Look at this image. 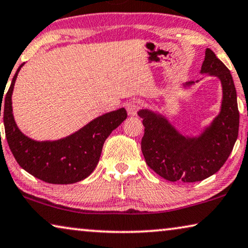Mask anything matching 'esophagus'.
I'll use <instances>...</instances> for the list:
<instances>
[{
	"label": "esophagus",
	"instance_id": "34e87169",
	"mask_svg": "<svg viewBox=\"0 0 248 248\" xmlns=\"http://www.w3.org/2000/svg\"><path fill=\"white\" fill-rule=\"evenodd\" d=\"M142 107V102L139 100H131L125 104V108H127L128 114L129 116H136L138 112V110Z\"/></svg>",
	"mask_w": 248,
	"mask_h": 248
}]
</instances>
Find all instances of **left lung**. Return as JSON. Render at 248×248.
I'll list each match as a JSON object with an SVG mask.
<instances>
[{
  "label": "left lung",
  "instance_id": "obj_1",
  "mask_svg": "<svg viewBox=\"0 0 248 248\" xmlns=\"http://www.w3.org/2000/svg\"><path fill=\"white\" fill-rule=\"evenodd\" d=\"M200 73L220 79L222 101L220 112L199 136L182 135L162 113L138 111L145 127L141 152L146 163L170 182L192 183L214 175L229 157L238 137L239 111L230 71L207 48ZM193 84L186 82L183 86Z\"/></svg>",
  "mask_w": 248,
  "mask_h": 248
}]
</instances>
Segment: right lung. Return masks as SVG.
<instances>
[{
  "mask_svg": "<svg viewBox=\"0 0 248 248\" xmlns=\"http://www.w3.org/2000/svg\"><path fill=\"white\" fill-rule=\"evenodd\" d=\"M22 66L16 69L3 103L5 137L16 160L24 170L47 183L72 184L86 179L99 163L104 141L125 120L127 111L121 108L104 113L58 140H33L20 130L13 117L12 93Z\"/></svg>",
  "mask_w": 248,
  "mask_h": 248,
  "instance_id": "1",
  "label": "right lung"
}]
</instances>
